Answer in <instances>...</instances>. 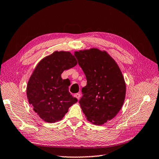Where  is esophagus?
Segmentation results:
<instances>
[{"label": "esophagus", "instance_id": "obj_1", "mask_svg": "<svg viewBox=\"0 0 159 159\" xmlns=\"http://www.w3.org/2000/svg\"><path fill=\"white\" fill-rule=\"evenodd\" d=\"M74 96H75V97L77 100H80V97H81V95H80V93H77V94H75L74 95Z\"/></svg>", "mask_w": 159, "mask_h": 159}]
</instances>
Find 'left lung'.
Returning a JSON list of instances; mask_svg holds the SVG:
<instances>
[{
    "label": "left lung",
    "mask_w": 159,
    "mask_h": 159,
    "mask_svg": "<svg viewBox=\"0 0 159 159\" xmlns=\"http://www.w3.org/2000/svg\"><path fill=\"white\" fill-rule=\"evenodd\" d=\"M78 64L86 75L80 104L86 119L101 125L113 119L124 102L126 85L121 71L106 51L92 48L75 51Z\"/></svg>",
    "instance_id": "1"
}]
</instances>
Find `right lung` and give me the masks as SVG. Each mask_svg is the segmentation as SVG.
Instances as JSON below:
<instances>
[{
  "label": "right lung",
  "instance_id": "obj_1",
  "mask_svg": "<svg viewBox=\"0 0 159 159\" xmlns=\"http://www.w3.org/2000/svg\"><path fill=\"white\" fill-rule=\"evenodd\" d=\"M77 62L69 51H55L42 59L30 76L27 97L35 113L47 123L63 118L69 108L77 102L68 89L70 82L61 73L75 67Z\"/></svg>",
  "mask_w": 159,
  "mask_h": 159
}]
</instances>
